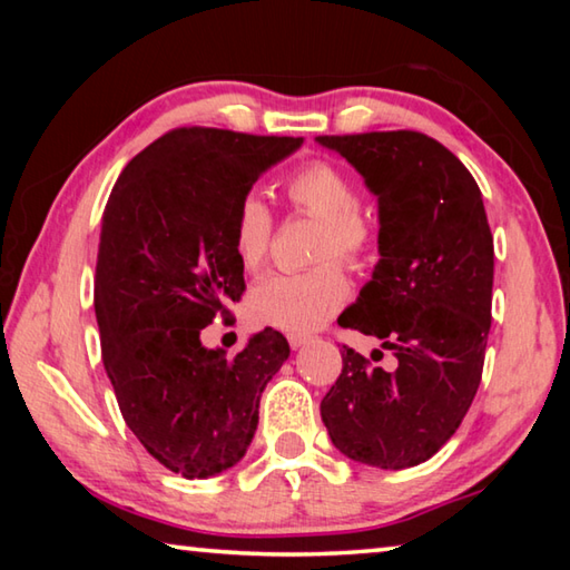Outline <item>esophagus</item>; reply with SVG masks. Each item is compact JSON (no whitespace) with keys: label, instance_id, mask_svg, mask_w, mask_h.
Here are the masks:
<instances>
[{"label":"esophagus","instance_id":"34e87169","mask_svg":"<svg viewBox=\"0 0 570 570\" xmlns=\"http://www.w3.org/2000/svg\"><path fill=\"white\" fill-rule=\"evenodd\" d=\"M308 340H312V336L306 334H288V344H292V350H298V346H304Z\"/></svg>","mask_w":570,"mask_h":570}]
</instances>
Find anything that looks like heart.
I'll return each mask as SVG.
<instances>
[{"label":"heart","instance_id":"1","mask_svg":"<svg viewBox=\"0 0 570 570\" xmlns=\"http://www.w3.org/2000/svg\"><path fill=\"white\" fill-rule=\"evenodd\" d=\"M286 198L298 214L322 220L316 236L320 266L302 274H272L248 292V320L272 330L306 334L330 322L350 298V282L342 266L330 258H342L350 266H364L374 256L377 234L370 218L360 210L362 196L346 173L326 160H314L298 168L286 180ZM274 234L272 210L258 193H246L238 200L230 244L238 264L246 272H258L268 256Z\"/></svg>","mask_w":570,"mask_h":570}]
</instances>
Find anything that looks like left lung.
<instances>
[{
    "label": "left lung",
    "instance_id": "1",
    "mask_svg": "<svg viewBox=\"0 0 570 570\" xmlns=\"http://www.w3.org/2000/svg\"><path fill=\"white\" fill-rule=\"evenodd\" d=\"M316 140L350 160L380 204L382 258L340 326L377 336L397 360L382 370L344 346L322 420L350 460L382 470L420 465L455 435L482 377L495 250L480 188L424 132Z\"/></svg>",
    "mask_w": 570,
    "mask_h": 570
}]
</instances>
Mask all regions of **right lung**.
Wrapping results in <instances>:
<instances>
[{
    "label": "right lung",
    "mask_w": 570,
    "mask_h": 570,
    "mask_svg": "<svg viewBox=\"0 0 570 570\" xmlns=\"http://www.w3.org/2000/svg\"><path fill=\"white\" fill-rule=\"evenodd\" d=\"M304 138L176 128L138 153L102 214L95 316L122 420L183 478L218 475L246 455L268 380L288 360L272 326L234 360L200 332L246 292L230 244L238 200Z\"/></svg>",
    "instance_id": "add662e5"
}]
</instances>
